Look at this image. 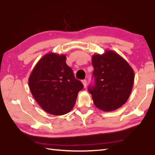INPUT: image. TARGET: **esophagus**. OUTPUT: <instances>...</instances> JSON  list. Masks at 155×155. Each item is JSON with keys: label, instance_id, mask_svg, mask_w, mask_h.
<instances>
[{"label": "esophagus", "instance_id": "1", "mask_svg": "<svg viewBox=\"0 0 155 155\" xmlns=\"http://www.w3.org/2000/svg\"><path fill=\"white\" fill-rule=\"evenodd\" d=\"M82 82H83V85H84V87H87V81L86 79H84L82 81Z\"/></svg>", "mask_w": 155, "mask_h": 155}]
</instances>
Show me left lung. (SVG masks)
<instances>
[{
	"label": "left lung",
	"instance_id": "obj_1",
	"mask_svg": "<svg viewBox=\"0 0 155 155\" xmlns=\"http://www.w3.org/2000/svg\"><path fill=\"white\" fill-rule=\"evenodd\" d=\"M93 83L88 87L94 104L105 111L116 110L128 100L134 73L125 60L113 51L92 58Z\"/></svg>",
	"mask_w": 155,
	"mask_h": 155
}]
</instances>
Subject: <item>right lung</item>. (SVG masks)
Listing matches in <instances>:
<instances>
[{
    "label": "right lung",
    "mask_w": 155,
    "mask_h": 155,
    "mask_svg": "<svg viewBox=\"0 0 155 155\" xmlns=\"http://www.w3.org/2000/svg\"><path fill=\"white\" fill-rule=\"evenodd\" d=\"M29 86L41 107L56 116L67 114L73 108L78 93L84 87L66 64V56L54 53L39 60L30 75Z\"/></svg>",
    "instance_id": "obj_1"
}]
</instances>
